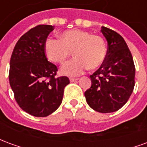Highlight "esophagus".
Instances as JSON below:
<instances>
[{"instance_id":"obj_1","label":"esophagus","mask_w":147,"mask_h":147,"mask_svg":"<svg viewBox=\"0 0 147 147\" xmlns=\"http://www.w3.org/2000/svg\"><path fill=\"white\" fill-rule=\"evenodd\" d=\"M69 80H70V82H75V81L78 80V79H76V78H70Z\"/></svg>"}]
</instances>
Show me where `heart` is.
Masks as SVG:
<instances>
[{
	"mask_svg": "<svg viewBox=\"0 0 147 147\" xmlns=\"http://www.w3.org/2000/svg\"><path fill=\"white\" fill-rule=\"evenodd\" d=\"M44 49L49 61L59 64L66 63L72 51L76 57L61 69V73L66 76H79L89 67L98 68L107 55L106 45L102 37L80 29L62 32L60 40L48 38Z\"/></svg>",
	"mask_w": 147,
	"mask_h": 147,
	"instance_id": "heart-1",
	"label": "heart"
}]
</instances>
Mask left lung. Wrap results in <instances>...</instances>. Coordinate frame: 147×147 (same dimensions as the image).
<instances>
[{
    "instance_id": "left-lung-1",
    "label": "left lung",
    "mask_w": 147,
    "mask_h": 147,
    "mask_svg": "<svg viewBox=\"0 0 147 147\" xmlns=\"http://www.w3.org/2000/svg\"><path fill=\"white\" fill-rule=\"evenodd\" d=\"M108 43L104 63L90 76L91 86L85 92L87 104L94 110L108 113L123 107L135 86L136 68L132 56L123 37L102 27Z\"/></svg>"
}]
</instances>
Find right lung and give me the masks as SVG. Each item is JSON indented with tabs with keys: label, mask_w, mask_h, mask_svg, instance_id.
Segmentation results:
<instances>
[{
	"label": "right lung",
	"mask_w": 147,
	"mask_h": 147,
	"mask_svg": "<svg viewBox=\"0 0 147 147\" xmlns=\"http://www.w3.org/2000/svg\"><path fill=\"white\" fill-rule=\"evenodd\" d=\"M53 30L51 25L30 29L16 44L10 61L9 83L22 109L37 117L53 113L61 105L66 76L55 77L57 67L47 60L45 42Z\"/></svg>",
	"instance_id": "right-lung-1"
}]
</instances>
